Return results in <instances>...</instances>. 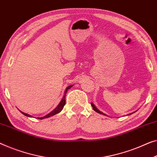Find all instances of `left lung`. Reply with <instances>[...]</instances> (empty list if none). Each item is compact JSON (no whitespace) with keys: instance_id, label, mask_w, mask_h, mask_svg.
<instances>
[{"instance_id":"left-lung-1","label":"left lung","mask_w":157,"mask_h":157,"mask_svg":"<svg viewBox=\"0 0 157 157\" xmlns=\"http://www.w3.org/2000/svg\"><path fill=\"white\" fill-rule=\"evenodd\" d=\"M91 105H92V107H93V109H94V110L95 111V112H97V113H100V114H101V115H105V114H104V113H102V112H101V111H100V110H98V109L96 108H95V106L94 105V103H91ZM131 114H132V113H131Z\"/></svg>"}]
</instances>
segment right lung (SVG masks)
Masks as SVG:
<instances>
[{"label": "right lung", "mask_w": 157, "mask_h": 157, "mask_svg": "<svg viewBox=\"0 0 157 157\" xmlns=\"http://www.w3.org/2000/svg\"><path fill=\"white\" fill-rule=\"evenodd\" d=\"M71 87H72V85H71V86H68V87L67 88V89H66L65 92H64V95H63V98H62V101L60 102L59 104V105H58V106L56 107V108L55 109H54V110L53 111H52V112H51V113H49V114H48V115H45L44 117H38V119L42 120V119H44V118L49 117H51V116H53V115H54L57 114V113H60L61 111H62V109H63V106L65 105V103H66V94H67V90H69V88H71ZM20 112H21V111H20ZM21 113H22V114H23V115H25V116H27V117H31L30 115H28V114H26V113H22V112H21Z\"/></svg>", "instance_id": "add662e5"}]
</instances>
